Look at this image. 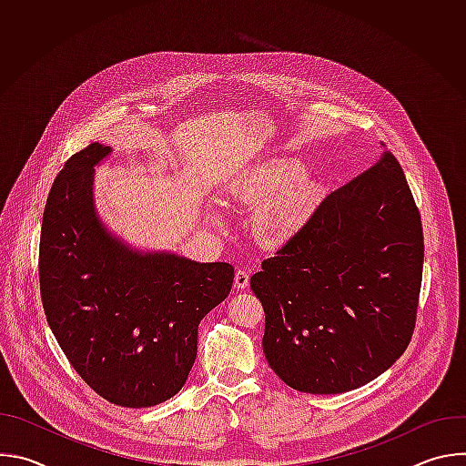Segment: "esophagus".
<instances>
[{
  "instance_id": "esophagus-1",
  "label": "esophagus",
  "mask_w": 466,
  "mask_h": 466,
  "mask_svg": "<svg viewBox=\"0 0 466 466\" xmlns=\"http://www.w3.org/2000/svg\"><path fill=\"white\" fill-rule=\"evenodd\" d=\"M248 282H250V275L247 271H243V269H238L236 277H234V286L238 289H247Z\"/></svg>"
}]
</instances>
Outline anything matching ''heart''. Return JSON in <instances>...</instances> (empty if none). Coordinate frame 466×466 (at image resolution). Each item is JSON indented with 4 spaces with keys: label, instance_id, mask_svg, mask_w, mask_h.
<instances>
[{
    "label": "heart",
    "instance_id": "b5f03b06",
    "mask_svg": "<svg viewBox=\"0 0 466 466\" xmlns=\"http://www.w3.org/2000/svg\"><path fill=\"white\" fill-rule=\"evenodd\" d=\"M232 198L241 207L258 208L254 234L263 245L282 247L309 225L320 203V189L306 178L300 162L268 160L245 173Z\"/></svg>",
    "mask_w": 466,
    "mask_h": 466
}]
</instances>
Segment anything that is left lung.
<instances>
[{"label":"left lung","instance_id":"1","mask_svg":"<svg viewBox=\"0 0 466 466\" xmlns=\"http://www.w3.org/2000/svg\"><path fill=\"white\" fill-rule=\"evenodd\" d=\"M422 261L419 208L400 164L383 151L326 195L304 232L252 275L271 369L309 394L378 378L411 341Z\"/></svg>","mask_w":466,"mask_h":466}]
</instances>
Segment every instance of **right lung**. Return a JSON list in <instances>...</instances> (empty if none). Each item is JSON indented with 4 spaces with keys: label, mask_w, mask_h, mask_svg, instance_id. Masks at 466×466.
Returning a JSON list of instances; mask_svg holds the SVG:
<instances>
[{
    "label": "right lung",
    "mask_w": 466,
    "mask_h": 466,
    "mask_svg": "<svg viewBox=\"0 0 466 466\" xmlns=\"http://www.w3.org/2000/svg\"><path fill=\"white\" fill-rule=\"evenodd\" d=\"M90 144L56 175L44 208L38 279L47 324L77 374L110 404L151 408L175 396L195 363L203 317L230 293V263L138 252L94 210Z\"/></svg>",
    "instance_id": "1"
}]
</instances>
